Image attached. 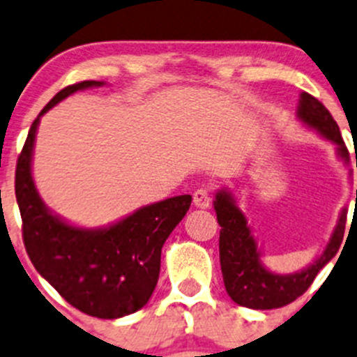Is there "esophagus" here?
I'll return each instance as SVG.
<instances>
[{
	"label": "esophagus",
	"mask_w": 357,
	"mask_h": 357,
	"mask_svg": "<svg viewBox=\"0 0 357 357\" xmlns=\"http://www.w3.org/2000/svg\"><path fill=\"white\" fill-rule=\"evenodd\" d=\"M193 204L199 208H207L208 205H211V193H208V190H197V192L193 193Z\"/></svg>",
	"instance_id": "1"
}]
</instances>
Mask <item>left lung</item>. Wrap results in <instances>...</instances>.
Instances as JSON below:
<instances>
[{
  "mask_svg": "<svg viewBox=\"0 0 357 357\" xmlns=\"http://www.w3.org/2000/svg\"><path fill=\"white\" fill-rule=\"evenodd\" d=\"M297 117L309 129L332 142L338 158L345 165H349V152L344 139H342L340 129H338L337 122L333 121L332 114L325 109L321 102H318L309 93H301ZM349 176H351V169H349ZM214 211L218 215L219 226H221V231H219V261H221L226 291L233 302L248 309L283 307V305L290 304L295 298L301 297L314 282L316 275L332 261L338 252L342 238H344L345 218H347V208H342L328 243L307 268L297 273H290V275H280V273L269 271L262 262V252L257 247L254 235H252L245 214L240 211L238 204H236L235 197L229 190L222 188L215 193Z\"/></svg>",
  "mask_w": 357,
  "mask_h": 357,
  "instance_id": "8db88e82",
  "label": "left lung"
}]
</instances>
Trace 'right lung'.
I'll list each match as a JSON object with an SVG mask.
<instances>
[{
	"label": "right lung",
	"mask_w": 357,
	"mask_h": 357,
	"mask_svg": "<svg viewBox=\"0 0 357 357\" xmlns=\"http://www.w3.org/2000/svg\"><path fill=\"white\" fill-rule=\"evenodd\" d=\"M103 84L82 81L67 86L41 110L17 160L15 197L22 215L24 245L36 271L81 312L117 319L142 309L152 297L160 273L162 245L185 218L192 195L145 205L103 228H79L46 207L32 179L39 119L75 91Z\"/></svg>",
	"instance_id": "right-lung-1"
}]
</instances>
